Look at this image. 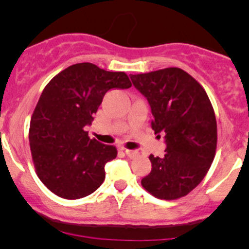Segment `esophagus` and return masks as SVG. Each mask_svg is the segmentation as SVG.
<instances>
[{"label":"esophagus","instance_id":"34e87169","mask_svg":"<svg viewBox=\"0 0 249 249\" xmlns=\"http://www.w3.org/2000/svg\"><path fill=\"white\" fill-rule=\"evenodd\" d=\"M122 150H124L125 154L127 155L129 158H135L137 154H139V152H136V150H131V149H125V148H123Z\"/></svg>","mask_w":249,"mask_h":249}]
</instances>
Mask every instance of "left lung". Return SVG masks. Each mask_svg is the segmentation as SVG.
Listing matches in <instances>:
<instances>
[{
  "mask_svg": "<svg viewBox=\"0 0 249 249\" xmlns=\"http://www.w3.org/2000/svg\"><path fill=\"white\" fill-rule=\"evenodd\" d=\"M134 87L147 99L152 129L164 135V157L149 155L152 171L141 184L153 196L175 200L200 184L217 148V122L205 89L178 67L130 74Z\"/></svg>",
  "mask_w": 249,
  "mask_h": 249,
  "instance_id": "obj_1",
  "label": "left lung"
}]
</instances>
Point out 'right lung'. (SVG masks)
I'll return each instance as SVG.
<instances>
[{"mask_svg":"<svg viewBox=\"0 0 249 249\" xmlns=\"http://www.w3.org/2000/svg\"><path fill=\"white\" fill-rule=\"evenodd\" d=\"M124 72H108L90 62L74 64L56 74L42 91L30 123V148L37 176L62 199L94 193L105 180V165L117 148L88 136L105 94L129 89Z\"/></svg>","mask_w":249,"mask_h":249,"instance_id":"1","label":"right lung"}]
</instances>
